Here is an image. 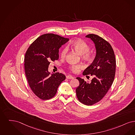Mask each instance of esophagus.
<instances>
[{
	"mask_svg": "<svg viewBox=\"0 0 135 135\" xmlns=\"http://www.w3.org/2000/svg\"><path fill=\"white\" fill-rule=\"evenodd\" d=\"M66 78L67 79H74V76H70V75H68V76H66Z\"/></svg>",
	"mask_w": 135,
	"mask_h": 135,
	"instance_id": "obj_1",
	"label": "esophagus"
}]
</instances>
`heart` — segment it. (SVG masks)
<instances>
[{"label": "heart", "instance_id": "1", "mask_svg": "<svg viewBox=\"0 0 135 135\" xmlns=\"http://www.w3.org/2000/svg\"><path fill=\"white\" fill-rule=\"evenodd\" d=\"M70 47L74 49L78 54L82 55L83 59L89 60L92 59L93 56V53L90 51V47L88 44L81 39H78L73 41L69 45ZM68 52L67 47H65L62 49L60 55L62 58L65 57ZM82 68V65H72L69 66V69L74 73L78 72L80 69Z\"/></svg>", "mask_w": 135, "mask_h": 135}]
</instances>
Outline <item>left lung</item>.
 Wrapping results in <instances>:
<instances>
[{
	"mask_svg": "<svg viewBox=\"0 0 135 135\" xmlns=\"http://www.w3.org/2000/svg\"><path fill=\"white\" fill-rule=\"evenodd\" d=\"M86 37L94 42L96 56L93 62L84 70L83 74H90L94 78L89 83L77 77L80 84L76 91L77 98L81 103L92 105L102 99L112 86L115 76L116 59L112 46L107 41L93 34Z\"/></svg>",
	"mask_w": 135,
	"mask_h": 135,
	"instance_id": "8db88e82",
	"label": "left lung"
}]
</instances>
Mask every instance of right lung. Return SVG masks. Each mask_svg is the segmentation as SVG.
Masks as SVG:
<instances>
[{
    "label": "right lung",
    "instance_id": "obj_1",
    "mask_svg": "<svg viewBox=\"0 0 135 135\" xmlns=\"http://www.w3.org/2000/svg\"><path fill=\"white\" fill-rule=\"evenodd\" d=\"M69 38L53 34L39 37L28 48L25 56V70L30 87L36 95L42 100L52 98L59 85L65 79L61 73L50 75V61L59 59V49Z\"/></svg>",
    "mask_w": 135,
    "mask_h": 135
}]
</instances>
